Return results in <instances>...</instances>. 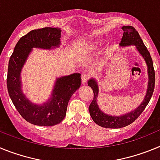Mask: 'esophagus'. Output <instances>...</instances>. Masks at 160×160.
<instances>
[{
    "instance_id": "obj_1",
    "label": "esophagus",
    "mask_w": 160,
    "mask_h": 160,
    "mask_svg": "<svg viewBox=\"0 0 160 160\" xmlns=\"http://www.w3.org/2000/svg\"><path fill=\"white\" fill-rule=\"evenodd\" d=\"M81 78H82V82L83 84H86V83L87 82V81H88L89 75L87 74V73H82Z\"/></svg>"
}]
</instances>
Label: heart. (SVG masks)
Returning a JSON list of instances; mask_svg holds the SVG:
<instances>
[{
    "label": "heart",
    "instance_id": "heart-1",
    "mask_svg": "<svg viewBox=\"0 0 160 160\" xmlns=\"http://www.w3.org/2000/svg\"><path fill=\"white\" fill-rule=\"evenodd\" d=\"M100 44H101V41L98 38H94L93 40L90 41L89 42H87L86 45L82 46V51L83 53H92V52L96 51L98 47L100 46Z\"/></svg>",
    "mask_w": 160,
    "mask_h": 160
}]
</instances>
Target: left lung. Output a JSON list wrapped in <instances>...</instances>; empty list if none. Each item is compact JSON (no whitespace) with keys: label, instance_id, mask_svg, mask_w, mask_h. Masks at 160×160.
I'll return each mask as SVG.
<instances>
[{"label":"left lung","instance_id":"8db88e82","mask_svg":"<svg viewBox=\"0 0 160 160\" xmlns=\"http://www.w3.org/2000/svg\"><path fill=\"white\" fill-rule=\"evenodd\" d=\"M122 29L123 30V36L119 44L120 46L122 47L135 46L137 51L139 53V54L142 56L146 62L148 74V89H147L146 95L144 97L143 101L137 108L133 110L132 111L126 113L125 114H122L119 116H114V115L106 114L102 110H100L99 107L98 105V95L99 92L98 84L95 78H90L88 81V86L93 90L94 98L89 107V112L93 121L96 124L106 128L116 129V128H124L126 126L132 123L142 114L145 107L148 106L153 94L154 88H155V70H154L153 62H152L149 51L143 44V42L135 28L130 25H126V26H122Z\"/></svg>","mask_w":160,"mask_h":160}]
</instances>
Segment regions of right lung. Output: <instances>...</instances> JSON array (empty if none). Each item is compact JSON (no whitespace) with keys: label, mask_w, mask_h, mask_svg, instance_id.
I'll return each instance as SVG.
<instances>
[{"label":"right lung","mask_w":160,"mask_h":160,"mask_svg":"<svg viewBox=\"0 0 160 160\" xmlns=\"http://www.w3.org/2000/svg\"><path fill=\"white\" fill-rule=\"evenodd\" d=\"M61 30L46 27L33 29L18 42L8 61L7 88L20 114L27 122L37 126L50 127L60 123L66 116L68 102L81 86V74L72 73L56 79L50 98L42 104H35L22 91L21 73L33 48L51 49L60 47Z\"/></svg>","instance_id":"add662e5"}]
</instances>
